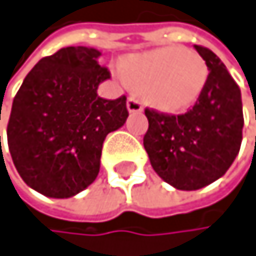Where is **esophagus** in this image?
I'll return each instance as SVG.
<instances>
[{
    "label": "esophagus",
    "instance_id": "1",
    "mask_svg": "<svg viewBox=\"0 0 256 256\" xmlns=\"http://www.w3.org/2000/svg\"><path fill=\"white\" fill-rule=\"evenodd\" d=\"M127 110H129L130 114H140V112L144 110V107H142V104L136 98L130 96L129 100H127Z\"/></svg>",
    "mask_w": 256,
    "mask_h": 256
}]
</instances>
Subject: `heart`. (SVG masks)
I'll list each match as a JSON object with an SVG mask.
<instances>
[{"instance_id":"b5f03b06","label":"heart","mask_w":256,"mask_h":256,"mask_svg":"<svg viewBox=\"0 0 256 256\" xmlns=\"http://www.w3.org/2000/svg\"><path fill=\"white\" fill-rule=\"evenodd\" d=\"M116 76L134 84L146 100L162 112H181L200 98L209 70L195 52L178 46H166L126 56Z\"/></svg>"}]
</instances>
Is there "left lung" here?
Returning a JSON list of instances; mask_svg holds the SVG:
<instances>
[{"label":"left lung","instance_id":"left-lung-1","mask_svg":"<svg viewBox=\"0 0 256 256\" xmlns=\"http://www.w3.org/2000/svg\"><path fill=\"white\" fill-rule=\"evenodd\" d=\"M194 47L209 70L196 104L178 116L146 109L149 129L144 149L158 176L178 190H198L220 180L236 158L242 140L240 87L212 50Z\"/></svg>","mask_w":256,"mask_h":256}]
</instances>
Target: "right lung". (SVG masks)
Masks as SVG:
<instances>
[{
  "label": "right lung",
  "instance_id": "1",
  "mask_svg": "<svg viewBox=\"0 0 256 256\" xmlns=\"http://www.w3.org/2000/svg\"><path fill=\"white\" fill-rule=\"evenodd\" d=\"M100 56L94 47H64L36 62L14 100L8 150L22 181L44 196L70 198L89 188L106 136L129 116L126 96L96 94L110 78Z\"/></svg>",
  "mask_w": 256,
  "mask_h": 256
}]
</instances>
